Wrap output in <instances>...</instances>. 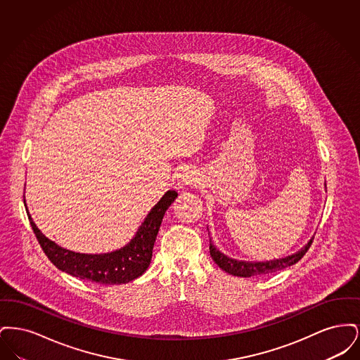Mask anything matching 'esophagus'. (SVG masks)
<instances>
[{"label": "esophagus", "mask_w": 360, "mask_h": 360, "mask_svg": "<svg viewBox=\"0 0 360 360\" xmlns=\"http://www.w3.org/2000/svg\"><path fill=\"white\" fill-rule=\"evenodd\" d=\"M197 184V176L193 172L184 170L178 175V186L181 188H186Z\"/></svg>", "instance_id": "esophagus-1"}]
</instances>
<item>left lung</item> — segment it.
<instances>
[{
  "label": "left lung",
  "instance_id": "8db88e82",
  "mask_svg": "<svg viewBox=\"0 0 360 360\" xmlns=\"http://www.w3.org/2000/svg\"><path fill=\"white\" fill-rule=\"evenodd\" d=\"M313 239L314 238L309 240L308 244L304 248H301L298 252L292 254L290 257L270 260V262H240V260L231 259V257H225L219 250H216L214 245L212 244V241L209 244V250H210L212 259L225 273L235 275V276L248 278V276H254V275L270 274V273H275V271L283 270L289 266L295 264L308 252V250L310 248L311 243H313Z\"/></svg>",
  "mask_w": 360,
  "mask_h": 360
}]
</instances>
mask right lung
Masks as SVG:
<instances>
[{
    "label": "right lung",
    "mask_w": 360,
    "mask_h": 360,
    "mask_svg": "<svg viewBox=\"0 0 360 360\" xmlns=\"http://www.w3.org/2000/svg\"><path fill=\"white\" fill-rule=\"evenodd\" d=\"M176 195V191L169 190L151 209L134 240L119 251L103 255L77 254L56 245L37 229L28 209L27 213L36 239L55 267L81 279L103 285H120L136 279L148 269L162 219Z\"/></svg>",
    "instance_id": "right-lung-1"
}]
</instances>
